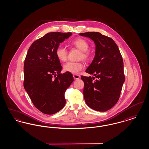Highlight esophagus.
<instances>
[{"label": "esophagus", "mask_w": 149, "mask_h": 149, "mask_svg": "<svg viewBox=\"0 0 149 149\" xmlns=\"http://www.w3.org/2000/svg\"><path fill=\"white\" fill-rule=\"evenodd\" d=\"M73 77L74 78V79L77 80V79H80V75H79L74 74V75H73Z\"/></svg>", "instance_id": "obj_1"}]
</instances>
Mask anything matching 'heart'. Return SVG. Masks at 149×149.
<instances>
[{"label": "heart", "mask_w": 149, "mask_h": 149, "mask_svg": "<svg viewBox=\"0 0 149 149\" xmlns=\"http://www.w3.org/2000/svg\"><path fill=\"white\" fill-rule=\"evenodd\" d=\"M71 45L82 51L80 56L81 59L83 58L84 60H88L90 58L91 55L88 51L89 49V43L84 39L81 38H76L71 42ZM55 54L60 61H65L67 60L68 55V50L63 46H58L55 51ZM84 68V65L80 62L75 63L69 61L64 64L63 66L64 71L72 74H77Z\"/></svg>", "instance_id": "b5f03b06"}]
</instances>
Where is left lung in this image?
<instances>
[{
  "mask_svg": "<svg viewBox=\"0 0 149 149\" xmlns=\"http://www.w3.org/2000/svg\"><path fill=\"white\" fill-rule=\"evenodd\" d=\"M79 35L92 40L95 45V56L85 72L93 77L81 76L84 83V98L93 109L105 112L118 102L125 80L123 62L119 49L113 40L97 32Z\"/></svg>",
  "mask_w": 149,
  "mask_h": 149,
  "instance_id": "obj_1",
  "label": "left lung"
}]
</instances>
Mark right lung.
Returning a JSON list of instances; mask_svg holds the SVG:
<instances>
[{
	"label": "right lung",
	"instance_id": "add662e5",
	"mask_svg": "<svg viewBox=\"0 0 149 149\" xmlns=\"http://www.w3.org/2000/svg\"><path fill=\"white\" fill-rule=\"evenodd\" d=\"M72 33L50 32L30 46L24 64V88L34 106L52 114L66 103L65 92L74 81L70 72L60 74L62 66L55 51Z\"/></svg>",
	"mask_w": 149,
	"mask_h": 149
}]
</instances>
